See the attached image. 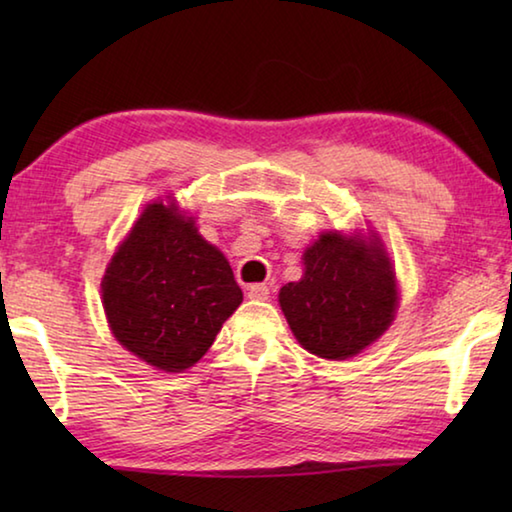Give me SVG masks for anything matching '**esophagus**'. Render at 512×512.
<instances>
[{"mask_svg": "<svg viewBox=\"0 0 512 512\" xmlns=\"http://www.w3.org/2000/svg\"><path fill=\"white\" fill-rule=\"evenodd\" d=\"M268 296H271V289H268L266 284H250L248 287V298L268 300Z\"/></svg>", "mask_w": 512, "mask_h": 512, "instance_id": "esophagus-1", "label": "esophagus"}]
</instances>
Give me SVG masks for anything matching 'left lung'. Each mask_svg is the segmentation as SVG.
Listing matches in <instances>:
<instances>
[{
  "label": "left lung",
  "mask_w": 512,
  "mask_h": 512,
  "mask_svg": "<svg viewBox=\"0 0 512 512\" xmlns=\"http://www.w3.org/2000/svg\"><path fill=\"white\" fill-rule=\"evenodd\" d=\"M302 259V280L280 289L293 336L316 357H357L386 332L397 309L395 273L381 241L323 232Z\"/></svg>",
  "instance_id": "8db88e82"
}]
</instances>
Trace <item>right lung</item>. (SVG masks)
Wrapping results in <instances>:
<instances>
[{"mask_svg":"<svg viewBox=\"0 0 512 512\" xmlns=\"http://www.w3.org/2000/svg\"><path fill=\"white\" fill-rule=\"evenodd\" d=\"M101 293L115 339L164 372L192 368L244 300L221 250L162 201L146 205L121 241Z\"/></svg>","mask_w":512,"mask_h":512,"instance_id":"add662e5","label":"right lung"}]
</instances>
